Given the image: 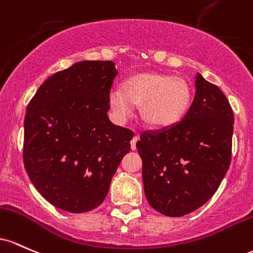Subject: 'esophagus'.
<instances>
[{
    "mask_svg": "<svg viewBox=\"0 0 253 253\" xmlns=\"http://www.w3.org/2000/svg\"><path fill=\"white\" fill-rule=\"evenodd\" d=\"M137 141H138V136H134V137H132V140L130 141V146H131L132 150L136 149V143H137Z\"/></svg>",
    "mask_w": 253,
    "mask_h": 253,
    "instance_id": "34e87169",
    "label": "esophagus"
}]
</instances>
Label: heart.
<instances>
[{
    "mask_svg": "<svg viewBox=\"0 0 253 253\" xmlns=\"http://www.w3.org/2000/svg\"><path fill=\"white\" fill-rule=\"evenodd\" d=\"M191 100V88L184 79L157 73L131 76L122 84V88L109 93L116 121L126 122L135 115L136 105H141L142 118L153 127L177 124L189 111Z\"/></svg>",
    "mask_w": 253,
    "mask_h": 253,
    "instance_id": "obj_1",
    "label": "heart"
}]
</instances>
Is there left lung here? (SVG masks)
<instances>
[{"label": "left lung", "mask_w": 253, "mask_h": 253, "mask_svg": "<svg viewBox=\"0 0 253 253\" xmlns=\"http://www.w3.org/2000/svg\"><path fill=\"white\" fill-rule=\"evenodd\" d=\"M196 94L174 126L140 136L144 194L167 216H184L208 202L231 165L234 117L226 95L196 74Z\"/></svg>", "instance_id": "8db88e82"}]
</instances>
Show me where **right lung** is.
<instances>
[{"mask_svg":"<svg viewBox=\"0 0 253 253\" xmlns=\"http://www.w3.org/2000/svg\"><path fill=\"white\" fill-rule=\"evenodd\" d=\"M111 61H81L50 76L25 116L24 165L47 202L64 211L100 206L131 130L111 123L109 93L117 76Z\"/></svg>","mask_w":253,"mask_h":253,"instance_id":"add662e5","label":"right lung"}]
</instances>
